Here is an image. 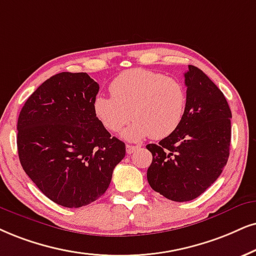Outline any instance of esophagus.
I'll list each match as a JSON object with an SVG mask.
<instances>
[{
    "instance_id": "obj_1",
    "label": "esophagus",
    "mask_w": 256,
    "mask_h": 256,
    "mask_svg": "<svg viewBox=\"0 0 256 256\" xmlns=\"http://www.w3.org/2000/svg\"><path fill=\"white\" fill-rule=\"evenodd\" d=\"M137 148H138L137 145H126V152H128V154L137 150Z\"/></svg>"
}]
</instances>
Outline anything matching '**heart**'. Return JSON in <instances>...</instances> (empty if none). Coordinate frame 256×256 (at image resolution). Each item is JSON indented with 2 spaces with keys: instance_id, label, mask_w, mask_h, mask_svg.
<instances>
[{
  "instance_id": "heart-1",
  "label": "heart",
  "mask_w": 256,
  "mask_h": 256,
  "mask_svg": "<svg viewBox=\"0 0 256 256\" xmlns=\"http://www.w3.org/2000/svg\"><path fill=\"white\" fill-rule=\"evenodd\" d=\"M110 92L112 96H96L93 113L110 132L120 131L131 116L134 122L122 132L130 142L148 136L154 140L169 137L186 114V87L164 74L143 68L125 70L113 79Z\"/></svg>"
}]
</instances>
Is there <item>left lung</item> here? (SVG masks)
Instances as JSON below:
<instances>
[{"instance_id":"8db88e82","label":"left lung","mask_w":256,"mask_h":256,"mask_svg":"<svg viewBox=\"0 0 256 256\" xmlns=\"http://www.w3.org/2000/svg\"><path fill=\"white\" fill-rule=\"evenodd\" d=\"M186 108L180 125L158 144H148V182L174 202L198 197L218 178L229 157L232 111L221 90L189 64L184 73Z\"/></svg>"}]
</instances>
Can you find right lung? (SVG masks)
<instances>
[{"label": "right lung", "instance_id": "1", "mask_svg": "<svg viewBox=\"0 0 256 256\" xmlns=\"http://www.w3.org/2000/svg\"><path fill=\"white\" fill-rule=\"evenodd\" d=\"M99 85L87 73L50 76L27 99L18 119V151L24 172L44 196L80 208L104 195L125 143L96 120Z\"/></svg>", "mask_w": 256, "mask_h": 256}]
</instances>
